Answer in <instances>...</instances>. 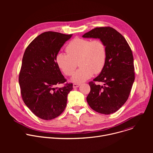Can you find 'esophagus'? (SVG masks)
Returning <instances> with one entry per match:
<instances>
[{
  "label": "esophagus",
  "instance_id": "obj_1",
  "mask_svg": "<svg viewBox=\"0 0 153 153\" xmlns=\"http://www.w3.org/2000/svg\"><path fill=\"white\" fill-rule=\"evenodd\" d=\"M80 85V83H74L73 86L74 88H78V87H79Z\"/></svg>",
  "mask_w": 153,
  "mask_h": 153
}]
</instances>
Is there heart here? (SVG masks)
<instances>
[{
	"label": "heart",
	"mask_w": 153,
	"mask_h": 153,
	"mask_svg": "<svg viewBox=\"0 0 153 153\" xmlns=\"http://www.w3.org/2000/svg\"><path fill=\"white\" fill-rule=\"evenodd\" d=\"M67 53H58L56 62L60 70L67 76H71L79 67L71 81L81 83L91 78L94 74L100 73L106 63L107 53L104 43L99 40H91L83 38L73 39L67 46Z\"/></svg>",
	"instance_id": "heart-1"
}]
</instances>
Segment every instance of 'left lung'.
<instances>
[{
	"label": "left lung",
	"mask_w": 153,
	"mask_h": 153,
	"mask_svg": "<svg viewBox=\"0 0 153 153\" xmlns=\"http://www.w3.org/2000/svg\"><path fill=\"white\" fill-rule=\"evenodd\" d=\"M82 37L99 39L107 53L104 68L93 80L103 82V86L90 82L87 102L99 113H114L127 100L134 81L132 51L124 37L111 27L95 28Z\"/></svg>",
	"instance_id": "obj_1"
}]
</instances>
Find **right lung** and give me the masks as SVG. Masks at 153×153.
I'll list each match as a JSON object with an SVG mask.
<instances>
[{"instance_id":"1","label":"right lung","mask_w":153,"mask_h":153,"mask_svg":"<svg viewBox=\"0 0 153 153\" xmlns=\"http://www.w3.org/2000/svg\"><path fill=\"white\" fill-rule=\"evenodd\" d=\"M73 34L48 31L36 37L24 53L19 82L22 99L38 117L51 120L67 106L73 84L56 86L67 81L56 62L57 54Z\"/></svg>"}]
</instances>
